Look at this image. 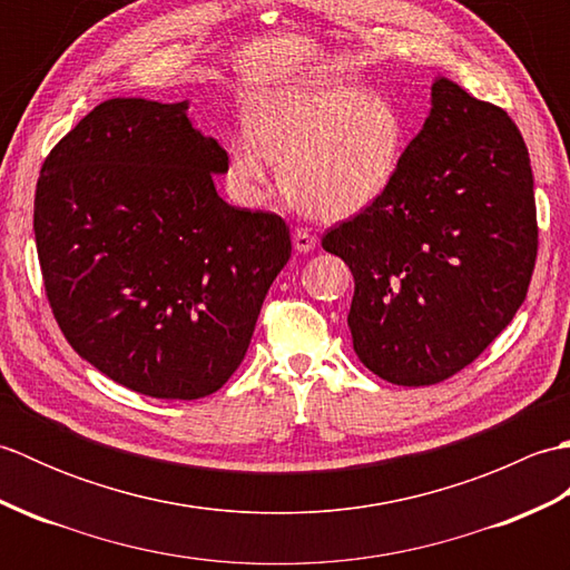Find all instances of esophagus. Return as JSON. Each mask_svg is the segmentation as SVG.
I'll return each mask as SVG.
<instances>
[{"label":"esophagus","instance_id":"obj_1","mask_svg":"<svg viewBox=\"0 0 570 570\" xmlns=\"http://www.w3.org/2000/svg\"><path fill=\"white\" fill-rule=\"evenodd\" d=\"M316 245H318V237L313 235L311 229L298 227L294 233V249L296 252H311V249H316Z\"/></svg>","mask_w":570,"mask_h":570}]
</instances>
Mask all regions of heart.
<instances>
[{"instance_id":"obj_1","label":"heart","mask_w":570,"mask_h":570,"mask_svg":"<svg viewBox=\"0 0 570 570\" xmlns=\"http://www.w3.org/2000/svg\"><path fill=\"white\" fill-rule=\"evenodd\" d=\"M404 149L406 122L386 95L306 80L266 92L252 110L249 137L229 141L227 156L242 186L264 184L274 161L301 213L345 220L390 190Z\"/></svg>"}]
</instances>
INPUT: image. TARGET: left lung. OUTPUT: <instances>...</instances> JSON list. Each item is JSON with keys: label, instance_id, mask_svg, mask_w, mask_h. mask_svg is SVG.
<instances>
[{"label": "left lung", "instance_id": "1", "mask_svg": "<svg viewBox=\"0 0 570 570\" xmlns=\"http://www.w3.org/2000/svg\"><path fill=\"white\" fill-rule=\"evenodd\" d=\"M321 245L355 276L347 325L362 365L402 386L453 377L510 325L534 272V176L517 125L435 78L390 190Z\"/></svg>", "mask_w": 570, "mask_h": 570}]
</instances>
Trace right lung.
<instances>
[{
	"mask_svg": "<svg viewBox=\"0 0 570 570\" xmlns=\"http://www.w3.org/2000/svg\"><path fill=\"white\" fill-rule=\"evenodd\" d=\"M186 110L115 98L85 115L41 166L33 233L72 350L131 392L190 402L245 360L292 235L217 196L227 151Z\"/></svg>",
	"mask_w": 570,
	"mask_h": 570,
	"instance_id": "right-lung-1",
	"label": "right lung"
}]
</instances>
